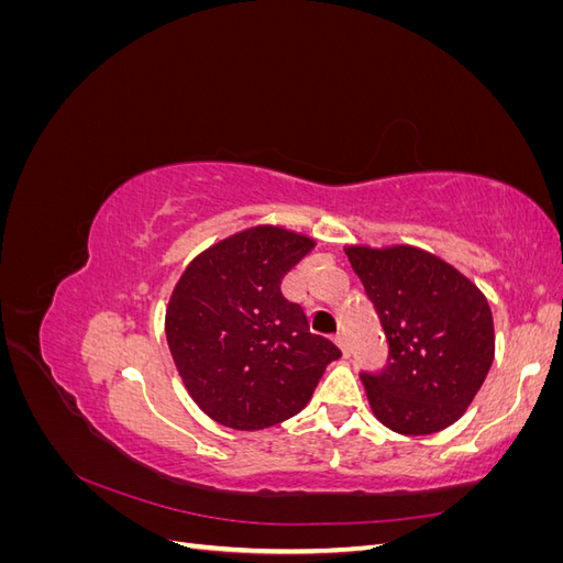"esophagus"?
Here are the masks:
<instances>
[{
    "instance_id": "34e87169",
    "label": "esophagus",
    "mask_w": 563,
    "mask_h": 563,
    "mask_svg": "<svg viewBox=\"0 0 563 563\" xmlns=\"http://www.w3.org/2000/svg\"><path fill=\"white\" fill-rule=\"evenodd\" d=\"M333 340H335V345H338L340 350H343V354H345V356H350V347H347V338H345V333H335V335H333Z\"/></svg>"
}]
</instances>
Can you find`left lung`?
Returning a JSON list of instances; mask_svg holds the SVG:
<instances>
[{
	"label": "left lung",
	"mask_w": 563,
	"mask_h": 563,
	"mask_svg": "<svg viewBox=\"0 0 563 563\" xmlns=\"http://www.w3.org/2000/svg\"><path fill=\"white\" fill-rule=\"evenodd\" d=\"M345 253L387 338L385 368L362 373L373 413L408 437L449 428L493 364L488 300L455 267L416 246Z\"/></svg>",
	"instance_id": "1"
}]
</instances>
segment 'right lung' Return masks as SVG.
<instances>
[{
    "mask_svg": "<svg viewBox=\"0 0 563 563\" xmlns=\"http://www.w3.org/2000/svg\"><path fill=\"white\" fill-rule=\"evenodd\" d=\"M312 246L282 228H251L197 255L174 288L168 350L190 397L225 428L263 430L296 416L340 356L279 288Z\"/></svg>",
    "mask_w": 563,
    "mask_h": 563,
    "instance_id": "add662e5",
    "label": "right lung"
}]
</instances>
